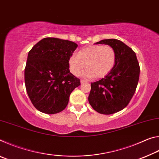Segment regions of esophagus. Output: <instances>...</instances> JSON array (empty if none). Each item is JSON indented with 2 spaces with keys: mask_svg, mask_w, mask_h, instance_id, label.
Segmentation results:
<instances>
[{
  "mask_svg": "<svg viewBox=\"0 0 159 159\" xmlns=\"http://www.w3.org/2000/svg\"><path fill=\"white\" fill-rule=\"evenodd\" d=\"M88 83V81L87 80H80V83H81V84H83V83Z\"/></svg>",
  "mask_w": 159,
  "mask_h": 159,
  "instance_id": "obj_1",
  "label": "esophagus"
}]
</instances>
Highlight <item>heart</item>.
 I'll list each match as a JSON object with an SVG mask.
<instances>
[{
  "mask_svg": "<svg viewBox=\"0 0 159 159\" xmlns=\"http://www.w3.org/2000/svg\"><path fill=\"white\" fill-rule=\"evenodd\" d=\"M116 61V53L110 45H93L80 50L78 55L70 56L69 64L73 74L79 75L85 68L84 76L103 78L112 71Z\"/></svg>",
  "mask_w": 159,
  "mask_h": 159,
  "instance_id": "b5f03b06",
  "label": "heart"
}]
</instances>
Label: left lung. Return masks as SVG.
<instances>
[{
	"instance_id": "1",
	"label": "left lung",
	"mask_w": 159,
	"mask_h": 159,
	"mask_svg": "<svg viewBox=\"0 0 159 159\" xmlns=\"http://www.w3.org/2000/svg\"><path fill=\"white\" fill-rule=\"evenodd\" d=\"M95 44L114 48L116 61L109 74L91 83L88 101L99 114H112L124 109L130 102L138 86L140 69L136 54L119 40L104 39Z\"/></svg>"
}]
</instances>
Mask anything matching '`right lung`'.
<instances>
[{
    "label": "right lung",
    "mask_w": 159,
    "mask_h": 159,
    "mask_svg": "<svg viewBox=\"0 0 159 159\" xmlns=\"http://www.w3.org/2000/svg\"><path fill=\"white\" fill-rule=\"evenodd\" d=\"M74 42L44 38L28 54L25 70L26 92L33 105L43 113L54 114L66 108L80 80L69 71V60L76 49Z\"/></svg>",
    "instance_id": "obj_1"
}]
</instances>
